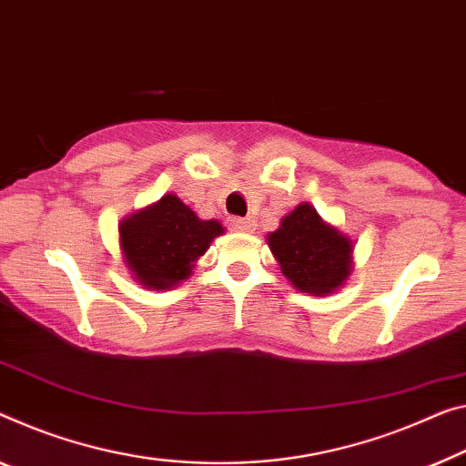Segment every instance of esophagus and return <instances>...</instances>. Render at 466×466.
<instances>
[{"label": "esophagus", "mask_w": 466, "mask_h": 466, "mask_svg": "<svg viewBox=\"0 0 466 466\" xmlns=\"http://www.w3.org/2000/svg\"><path fill=\"white\" fill-rule=\"evenodd\" d=\"M228 227H231L233 231H238V233H252L256 228V223H254V218L233 217L231 220H228Z\"/></svg>", "instance_id": "obj_1"}]
</instances>
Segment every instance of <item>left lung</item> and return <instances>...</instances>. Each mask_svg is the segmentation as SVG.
Segmentation results:
<instances>
[{
  "label": "left lung",
  "instance_id": "obj_1",
  "mask_svg": "<svg viewBox=\"0 0 466 466\" xmlns=\"http://www.w3.org/2000/svg\"><path fill=\"white\" fill-rule=\"evenodd\" d=\"M267 243L291 288L310 296L323 298L341 289L354 270V241L308 202L283 217Z\"/></svg>",
  "mask_w": 466,
  "mask_h": 466
}]
</instances>
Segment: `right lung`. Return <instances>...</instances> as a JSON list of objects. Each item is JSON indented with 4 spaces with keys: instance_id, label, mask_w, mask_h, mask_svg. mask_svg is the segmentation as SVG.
<instances>
[{
    "instance_id": "1",
    "label": "right lung",
    "mask_w": 466,
    "mask_h": 466,
    "mask_svg": "<svg viewBox=\"0 0 466 466\" xmlns=\"http://www.w3.org/2000/svg\"><path fill=\"white\" fill-rule=\"evenodd\" d=\"M223 233L218 220H202L181 198L167 193L120 220L118 246L133 281L162 291L189 279L199 256Z\"/></svg>"
}]
</instances>
